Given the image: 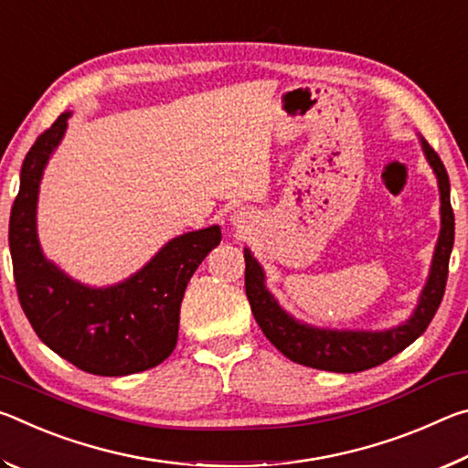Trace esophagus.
Masks as SVG:
<instances>
[{
    "mask_svg": "<svg viewBox=\"0 0 468 468\" xmlns=\"http://www.w3.org/2000/svg\"><path fill=\"white\" fill-rule=\"evenodd\" d=\"M235 218H239V217H235Z\"/></svg>",
    "mask_w": 468,
    "mask_h": 468,
    "instance_id": "esophagus-1",
    "label": "esophagus"
}]
</instances>
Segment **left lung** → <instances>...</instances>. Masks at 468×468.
Masks as SVG:
<instances>
[{
  "label": "left lung",
  "mask_w": 468,
  "mask_h": 468,
  "mask_svg": "<svg viewBox=\"0 0 468 468\" xmlns=\"http://www.w3.org/2000/svg\"><path fill=\"white\" fill-rule=\"evenodd\" d=\"M423 150L435 176H438L441 196V231L438 245H435L430 281L421 292V301H419L413 318L402 326L384 332H338L303 326L281 310L264 287L262 268L245 250V295H248L251 305V314L258 326L262 328L264 336L279 348L284 357L314 369L355 374V371L382 366L384 361L405 351L430 326L441 303L443 291H446L450 251L454 245V212L452 204H450L446 167L427 142H423Z\"/></svg>",
  "instance_id": "obj_1"
}]
</instances>
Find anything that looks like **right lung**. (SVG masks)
Wrapping results in <instances>:
<instances>
[{
  "mask_svg": "<svg viewBox=\"0 0 468 468\" xmlns=\"http://www.w3.org/2000/svg\"><path fill=\"white\" fill-rule=\"evenodd\" d=\"M68 117L61 113L22 163L10 215L16 291L37 336L59 357L94 376L138 374L176 348L181 299L196 268L220 243V229L176 237L140 272L109 289H89L58 271L43 256L35 217L43 169Z\"/></svg>",
  "mask_w": 468,
  "mask_h": 468,
  "instance_id": "1",
  "label": "right lung"
}]
</instances>
